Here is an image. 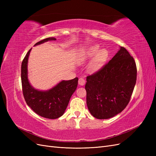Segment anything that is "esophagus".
I'll return each instance as SVG.
<instances>
[{
	"label": "esophagus",
	"instance_id": "34e87169",
	"mask_svg": "<svg viewBox=\"0 0 156 156\" xmlns=\"http://www.w3.org/2000/svg\"><path fill=\"white\" fill-rule=\"evenodd\" d=\"M78 83L79 85L83 86L84 84H85V80H84L83 78H79V81H78Z\"/></svg>",
	"mask_w": 156,
	"mask_h": 156
}]
</instances>
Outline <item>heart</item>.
<instances>
[{
	"mask_svg": "<svg viewBox=\"0 0 156 156\" xmlns=\"http://www.w3.org/2000/svg\"><path fill=\"white\" fill-rule=\"evenodd\" d=\"M100 49L99 46L96 45L90 47L87 50L83 51L82 54L81 55V58H80V62H82L85 61L86 60L90 58L94 55H95L93 60L90 63L88 69L91 72H94V71H97L100 69L103 64L105 63L106 61L107 56H108V51L105 49H102L98 51Z\"/></svg>",
	"mask_w": 156,
	"mask_h": 156,
	"instance_id": "b5f03b06",
	"label": "heart"
}]
</instances>
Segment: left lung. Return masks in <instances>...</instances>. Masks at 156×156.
<instances>
[{
    "mask_svg": "<svg viewBox=\"0 0 156 156\" xmlns=\"http://www.w3.org/2000/svg\"><path fill=\"white\" fill-rule=\"evenodd\" d=\"M136 81V66L125 48L97 72L87 77V104L98 119H108L128 104Z\"/></svg>",
    "mask_w": 156,
    "mask_h": 156,
    "instance_id": "obj_1",
    "label": "left lung"
}]
</instances>
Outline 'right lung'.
Wrapping results in <instances>:
<instances>
[{"label":"right lung","instance_id":"obj_1","mask_svg":"<svg viewBox=\"0 0 156 156\" xmlns=\"http://www.w3.org/2000/svg\"><path fill=\"white\" fill-rule=\"evenodd\" d=\"M56 40L48 37L36 43L40 45L48 41ZM31 49L28 51L21 64V83L24 98L27 104L36 114L49 119H56L62 116L69 103L71 96L77 88L78 78L62 81L47 91H40L33 88L28 79L27 64Z\"/></svg>","mask_w":156,"mask_h":156}]
</instances>
